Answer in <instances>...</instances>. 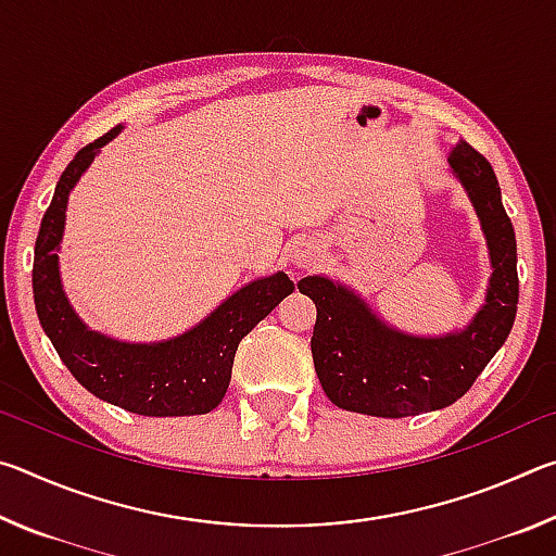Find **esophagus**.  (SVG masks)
I'll return each mask as SVG.
<instances>
[{"label":"esophagus","mask_w":556,"mask_h":556,"mask_svg":"<svg viewBox=\"0 0 556 556\" xmlns=\"http://www.w3.org/2000/svg\"><path fill=\"white\" fill-rule=\"evenodd\" d=\"M318 260H321V248H318L316 240H301L294 244V250H291V262H294L299 269L314 267Z\"/></svg>","instance_id":"esophagus-1"}]
</instances>
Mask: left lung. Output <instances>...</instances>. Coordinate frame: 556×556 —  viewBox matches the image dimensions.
<instances>
[{
  "label": "left lung",
  "instance_id": "1",
  "mask_svg": "<svg viewBox=\"0 0 556 556\" xmlns=\"http://www.w3.org/2000/svg\"><path fill=\"white\" fill-rule=\"evenodd\" d=\"M448 172L464 186L485 235L493 271L483 306L464 328L417 336L390 326L343 281L324 275L301 279L299 291L316 304L314 368L336 407L382 419L444 409L464 397L510 333L520 285L501 186L485 156L464 139L451 149Z\"/></svg>",
  "mask_w": 556,
  "mask_h": 556
}]
</instances>
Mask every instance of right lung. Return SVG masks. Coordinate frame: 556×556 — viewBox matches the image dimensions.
<instances>
[{"label":"right lung","instance_id":"1","mask_svg":"<svg viewBox=\"0 0 556 556\" xmlns=\"http://www.w3.org/2000/svg\"><path fill=\"white\" fill-rule=\"evenodd\" d=\"M122 125L83 147L55 184L34 250V304L43 333L83 388L115 407L142 417H191L208 414L230 384L235 351L244 336L294 291L285 271L260 277L235 291L188 331L156 343L117 341L92 331L73 312L61 285L59 250L65 230L68 195L88 172L100 149Z\"/></svg>","mask_w":556,"mask_h":556}]
</instances>
